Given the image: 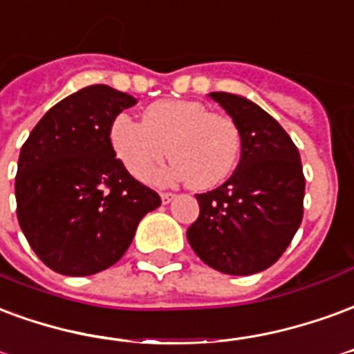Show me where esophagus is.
Returning a JSON list of instances; mask_svg holds the SVG:
<instances>
[{"label":"esophagus","mask_w":354,"mask_h":354,"mask_svg":"<svg viewBox=\"0 0 354 354\" xmlns=\"http://www.w3.org/2000/svg\"><path fill=\"white\" fill-rule=\"evenodd\" d=\"M160 198H162V202L164 203H171L175 198H177V196L171 194V192H162V194H160Z\"/></svg>","instance_id":"esophagus-1"}]
</instances>
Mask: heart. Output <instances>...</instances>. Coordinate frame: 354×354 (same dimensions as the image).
Here are the masks:
<instances>
[{"mask_svg":"<svg viewBox=\"0 0 354 354\" xmlns=\"http://www.w3.org/2000/svg\"><path fill=\"white\" fill-rule=\"evenodd\" d=\"M109 141L117 158L136 179L147 180L164 154L171 162L152 179L156 183L188 180L194 188L221 185L239 158V131L234 120L209 113L188 100H160L143 111V122L117 115Z\"/></svg>","mask_w":354,"mask_h":354,"instance_id":"1","label":"heart"}]
</instances>
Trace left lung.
Returning <instances> with one entry per match:
<instances>
[{"label":"left lung","instance_id":"left-lung-1","mask_svg":"<svg viewBox=\"0 0 354 354\" xmlns=\"http://www.w3.org/2000/svg\"><path fill=\"white\" fill-rule=\"evenodd\" d=\"M236 124L241 158L221 187L196 194L200 216L190 247L216 272L252 275L275 264L304 216L300 152L281 124L245 95L211 92Z\"/></svg>","mask_w":354,"mask_h":354}]
</instances>
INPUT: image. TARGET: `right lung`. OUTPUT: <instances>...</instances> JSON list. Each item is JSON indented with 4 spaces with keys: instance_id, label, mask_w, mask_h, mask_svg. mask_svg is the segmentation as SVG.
Instances as JSON below:
<instances>
[{
    "instance_id": "1",
    "label": "right lung",
    "mask_w": 354,
    "mask_h": 354,
    "mask_svg": "<svg viewBox=\"0 0 354 354\" xmlns=\"http://www.w3.org/2000/svg\"><path fill=\"white\" fill-rule=\"evenodd\" d=\"M138 100L92 84L46 111L18 156V224L62 275H94L122 259L160 196L128 174L111 147L113 118Z\"/></svg>"
}]
</instances>
